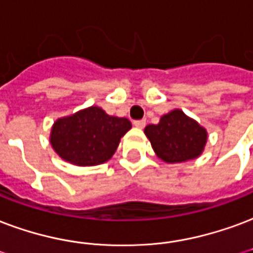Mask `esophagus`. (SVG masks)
<instances>
[{
  "instance_id": "obj_1",
  "label": "esophagus",
  "mask_w": 253,
  "mask_h": 253,
  "mask_svg": "<svg viewBox=\"0 0 253 253\" xmlns=\"http://www.w3.org/2000/svg\"><path fill=\"white\" fill-rule=\"evenodd\" d=\"M132 125L135 127H138V128H143V127L146 126V121H143V119H142V121H134L132 122Z\"/></svg>"
}]
</instances>
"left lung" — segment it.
Masks as SVG:
<instances>
[{
    "instance_id": "8db88e82",
    "label": "left lung",
    "mask_w": 253,
    "mask_h": 253,
    "mask_svg": "<svg viewBox=\"0 0 253 253\" xmlns=\"http://www.w3.org/2000/svg\"><path fill=\"white\" fill-rule=\"evenodd\" d=\"M155 154L168 164H179L197 158L204 151L208 132L181 110L165 114L158 125L145 128Z\"/></svg>"
}]
</instances>
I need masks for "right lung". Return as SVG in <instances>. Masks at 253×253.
I'll use <instances>...</instances> for the list:
<instances>
[{
    "label": "right lung",
    "mask_w": 253,
    "mask_h": 253,
    "mask_svg": "<svg viewBox=\"0 0 253 253\" xmlns=\"http://www.w3.org/2000/svg\"><path fill=\"white\" fill-rule=\"evenodd\" d=\"M131 128L126 118L111 117L96 106L60 118L53 123L49 141L60 158L76 166L107 162L121 138Z\"/></svg>",
    "instance_id": "obj_1"
}]
</instances>
